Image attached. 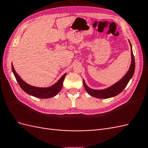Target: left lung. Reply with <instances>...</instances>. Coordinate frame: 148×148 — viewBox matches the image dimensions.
<instances>
[{
	"label": "left lung",
	"mask_w": 148,
	"mask_h": 148,
	"mask_svg": "<svg viewBox=\"0 0 148 148\" xmlns=\"http://www.w3.org/2000/svg\"><path fill=\"white\" fill-rule=\"evenodd\" d=\"M130 44V46L132 47V44ZM132 53V62L131 65L130 67V69L128 71V72L126 73L123 78L120 79L119 82L114 84L113 86H112L108 88L103 89V90H95V89H92L89 88L88 86H86V84H85V82L83 80V84L84 87L86 89V91L89 93V95L91 96H93L97 98H100V99H106V98H109L118 95L122 92L125 88L127 86V84L128 83L129 81L130 80L133 75L134 74V71H135V58H134V56L133 53L132 49L131 50Z\"/></svg>",
	"instance_id": "1"
}]
</instances>
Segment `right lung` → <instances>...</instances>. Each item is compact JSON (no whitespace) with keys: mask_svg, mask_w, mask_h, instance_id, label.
I'll list each match as a JSON object with an SVG mask.
<instances>
[{"mask_svg":"<svg viewBox=\"0 0 148 148\" xmlns=\"http://www.w3.org/2000/svg\"><path fill=\"white\" fill-rule=\"evenodd\" d=\"M12 69L16 81L18 83L21 88L28 95L38 98H42V99H47V98H51L56 96L61 90L62 85H63L64 79L66 76V73H65L59 81L52 86L49 88H38L31 86V85L23 81L16 73L13 64H12Z\"/></svg>","mask_w":148,"mask_h":148,"instance_id":"1","label":"right lung"}]
</instances>
